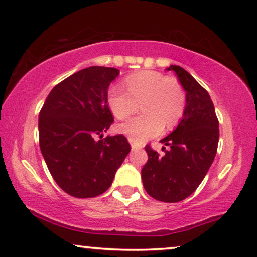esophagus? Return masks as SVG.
Wrapping results in <instances>:
<instances>
[{
	"mask_svg": "<svg viewBox=\"0 0 257 257\" xmlns=\"http://www.w3.org/2000/svg\"><path fill=\"white\" fill-rule=\"evenodd\" d=\"M131 147H132V150H140L142 149V145H138V144L131 142Z\"/></svg>",
	"mask_w": 257,
	"mask_h": 257,
	"instance_id": "obj_1",
	"label": "esophagus"
}]
</instances>
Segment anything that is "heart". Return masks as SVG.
<instances>
[{
  "mask_svg": "<svg viewBox=\"0 0 257 257\" xmlns=\"http://www.w3.org/2000/svg\"><path fill=\"white\" fill-rule=\"evenodd\" d=\"M126 91L113 85L107 91V106L119 120L138 110L143 113L119 125V132L131 142L142 144L160 135L163 128L178 125L186 107L184 89L175 78L145 70L132 73L124 80Z\"/></svg>",
  "mask_w": 257,
  "mask_h": 257,
  "instance_id": "obj_1",
  "label": "heart"
}]
</instances>
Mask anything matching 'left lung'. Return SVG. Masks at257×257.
<instances>
[{
  "label": "left lung",
  "mask_w": 257,
  "mask_h": 257,
  "mask_svg": "<svg viewBox=\"0 0 257 257\" xmlns=\"http://www.w3.org/2000/svg\"><path fill=\"white\" fill-rule=\"evenodd\" d=\"M166 70L177 73L186 91V107L177 128L160 142L168 146L160 157L150 146L142 170L145 191L153 199L179 202L192 194L208 172L219 143V120L208 92L181 66Z\"/></svg>",
  "instance_id": "left-lung-1"
}]
</instances>
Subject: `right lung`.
I'll list each match as a JSON object with an SVG mask.
<instances>
[{"label":"right lung","mask_w":257,"mask_h":257,"mask_svg":"<svg viewBox=\"0 0 257 257\" xmlns=\"http://www.w3.org/2000/svg\"><path fill=\"white\" fill-rule=\"evenodd\" d=\"M118 75L104 66L80 70L51 90L40 112L42 156L57 185L75 198L107 191L131 151L122 135L101 139L113 122L107 89Z\"/></svg>","instance_id":"right-lung-1"}]
</instances>
